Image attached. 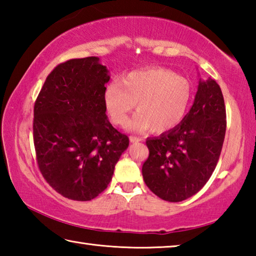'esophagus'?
Listing matches in <instances>:
<instances>
[{"mask_svg": "<svg viewBox=\"0 0 256 256\" xmlns=\"http://www.w3.org/2000/svg\"><path fill=\"white\" fill-rule=\"evenodd\" d=\"M142 138H138V136H130V141L132 142V144H134V142H138V141H141Z\"/></svg>", "mask_w": 256, "mask_h": 256, "instance_id": "34e87169", "label": "esophagus"}]
</instances>
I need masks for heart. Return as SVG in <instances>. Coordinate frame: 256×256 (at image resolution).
I'll return each mask as SVG.
<instances>
[{"label": "heart", "instance_id": "1", "mask_svg": "<svg viewBox=\"0 0 256 256\" xmlns=\"http://www.w3.org/2000/svg\"><path fill=\"white\" fill-rule=\"evenodd\" d=\"M192 97L185 78L170 68H150L133 71L112 84L104 94L107 114L115 125L126 123L136 104L138 112L128 124L130 131H170L182 123Z\"/></svg>", "mask_w": 256, "mask_h": 256}]
</instances>
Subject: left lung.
<instances>
[{
    "instance_id": "1",
    "label": "left lung",
    "mask_w": 256,
    "mask_h": 256,
    "mask_svg": "<svg viewBox=\"0 0 256 256\" xmlns=\"http://www.w3.org/2000/svg\"><path fill=\"white\" fill-rule=\"evenodd\" d=\"M226 107L214 80L198 81L193 106L180 125L146 138L144 183L156 196L180 202L200 190L214 172L226 134Z\"/></svg>"
}]
</instances>
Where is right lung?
<instances>
[{
	"mask_svg": "<svg viewBox=\"0 0 256 256\" xmlns=\"http://www.w3.org/2000/svg\"><path fill=\"white\" fill-rule=\"evenodd\" d=\"M110 74L96 56L52 71L34 107V144L42 175L76 201L98 196L112 180L128 138L112 128L104 104Z\"/></svg>",
	"mask_w": 256,
	"mask_h": 256,
	"instance_id": "1",
	"label": "right lung"
}]
</instances>
